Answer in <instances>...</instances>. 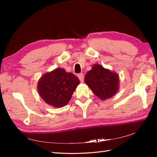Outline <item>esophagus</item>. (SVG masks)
Returning <instances> with one entry per match:
<instances>
[{
  "mask_svg": "<svg viewBox=\"0 0 157 157\" xmlns=\"http://www.w3.org/2000/svg\"><path fill=\"white\" fill-rule=\"evenodd\" d=\"M78 78H79V80H80L81 82H84V74H83V73H80V74H79V75H78Z\"/></svg>",
  "mask_w": 157,
  "mask_h": 157,
  "instance_id": "34e87169",
  "label": "esophagus"
}]
</instances>
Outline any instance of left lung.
I'll return each mask as SVG.
<instances>
[{
	"label": "left lung",
	"mask_w": 157,
	"mask_h": 157,
	"mask_svg": "<svg viewBox=\"0 0 157 157\" xmlns=\"http://www.w3.org/2000/svg\"><path fill=\"white\" fill-rule=\"evenodd\" d=\"M85 83L94 94L105 101L114 96L119 88V78L117 73L94 64L85 76Z\"/></svg>",
	"instance_id": "8db88e82"
}]
</instances>
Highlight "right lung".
I'll use <instances>...</instances> for the list:
<instances>
[{
    "instance_id": "obj_1",
    "label": "right lung",
    "mask_w": 157,
    "mask_h": 157,
    "mask_svg": "<svg viewBox=\"0 0 157 157\" xmlns=\"http://www.w3.org/2000/svg\"><path fill=\"white\" fill-rule=\"evenodd\" d=\"M79 84L78 77L56 68L43 75L38 82L39 95L48 105L56 108L65 106Z\"/></svg>"
}]
</instances>
